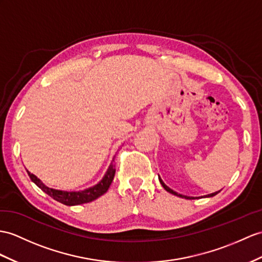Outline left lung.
Wrapping results in <instances>:
<instances>
[{
    "label": "left lung",
    "instance_id": "1",
    "mask_svg": "<svg viewBox=\"0 0 262 262\" xmlns=\"http://www.w3.org/2000/svg\"><path fill=\"white\" fill-rule=\"evenodd\" d=\"M159 181H160V183L162 184V187L165 189V190H167L168 191V192H170V193H172V194H174V195H178V196H181V198H184V199H191V198L190 196H187V195H182V194H179V193H177L176 192V191H173V190H172V189H170L169 187H167V186H165V184H164V182L161 180V178L160 177H159ZM218 192H219V191H218ZM218 192H213V193H210V194H208V195H206V196H213V195H215L216 193H218Z\"/></svg>",
    "mask_w": 262,
    "mask_h": 262
}]
</instances>
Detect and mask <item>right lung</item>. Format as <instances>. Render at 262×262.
<instances>
[{"mask_svg":"<svg viewBox=\"0 0 262 262\" xmlns=\"http://www.w3.org/2000/svg\"><path fill=\"white\" fill-rule=\"evenodd\" d=\"M113 161L114 160H112L109 169H107L106 173L103 177V179H102L98 184H95V186L83 191H78V192H75V191L68 192V191L49 188L46 186V184H43V182L39 179V178L35 177L33 173H31L29 171L28 173H29V177L31 178V180L33 181L42 191L48 193L51 198H53L54 200L59 201L66 206H76V205H82V203L91 202L95 199H98L99 196H101L102 194H104L106 192L113 181L114 174H116V164L113 163Z\"/></svg>","mask_w":262,"mask_h":262,"instance_id":"1","label":"right lung"}]
</instances>
